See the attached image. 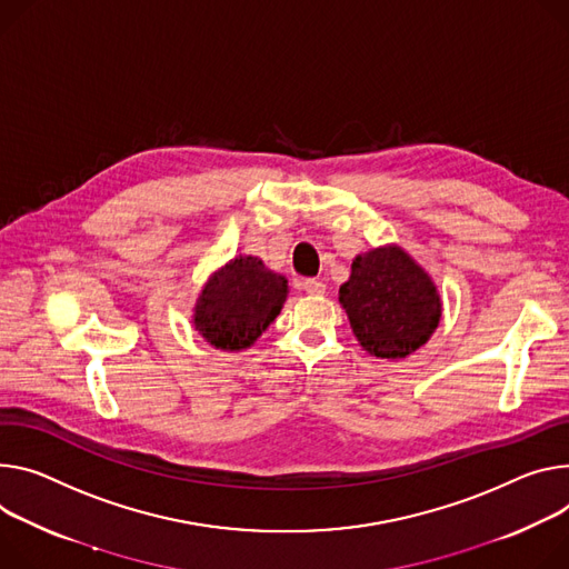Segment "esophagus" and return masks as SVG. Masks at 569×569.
Masks as SVG:
<instances>
[{
  "instance_id": "34e87169",
  "label": "esophagus",
  "mask_w": 569,
  "mask_h": 569,
  "mask_svg": "<svg viewBox=\"0 0 569 569\" xmlns=\"http://www.w3.org/2000/svg\"><path fill=\"white\" fill-rule=\"evenodd\" d=\"M301 288L308 292V295H325L327 286L320 281V279H303L301 281Z\"/></svg>"
}]
</instances>
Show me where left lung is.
<instances>
[{"instance_id":"obj_1","label":"left lung","mask_w":569,"mask_h":569,"mask_svg":"<svg viewBox=\"0 0 569 569\" xmlns=\"http://www.w3.org/2000/svg\"><path fill=\"white\" fill-rule=\"evenodd\" d=\"M338 299L360 347L377 358L420 349L442 316L436 283L397 244L358 253Z\"/></svg>"}]
</instances>
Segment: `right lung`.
<instances>
[{
  "mask_svg": "<svg viewBox=\"0 0 569 569\" xmlns=\"http://www.w3.org/2000/svg\"><path fill=\"white\" fill-rule=\"evenodd\" d=\"M286 297V277L268 270L261 258L236 256L203 286L192 322L216 349L240 351L277 320Z\"/></svg>",
  "mask_w": 569,
  "mask_h": 569,
  "instance_id": "1",
  "label": "right lung"
}]
</instances>
